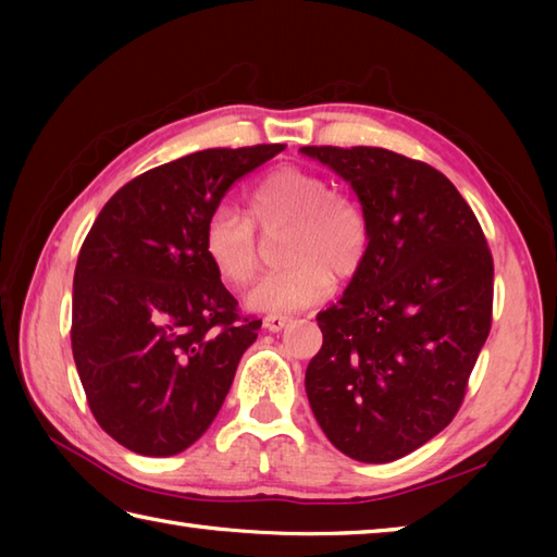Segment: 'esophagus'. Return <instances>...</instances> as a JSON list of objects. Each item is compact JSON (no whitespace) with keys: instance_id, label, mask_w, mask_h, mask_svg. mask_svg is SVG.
<instances>
[{"instance_id":"esophagus-1","label":"esophagus","mask_w":557,"mask_h":557,"mask_svg":"<svg viewBox=\"0 0 557 557\" xmlns=\"http://www.w3.org/2000/svg\"><path fill=\"white\" fill-rule=\"evenodd\" d=\"M292 323L289 315H265L263 318V325L270 330V333H280V330H285Z\"/></svg>"}]
</instances>
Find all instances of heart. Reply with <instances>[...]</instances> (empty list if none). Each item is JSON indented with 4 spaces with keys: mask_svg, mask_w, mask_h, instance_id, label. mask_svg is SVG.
<instances>
[{
    "mask_svg": "<svg viewBox=\"0 0 557 557\" xmlns=\"http://www.w3.org/2000/svg\"><path fill=\"white\" fill-rule=\"evenodd\" d=\"M248 221L232 206L210 212L203 251L227 285L242 287L258 268L256 222L263 232L287 227L282 236V270L260 277L246 294L258 313L282 315L323 301L333 292V275L351 277L369 251V224L361 208L333 191L321 172L285 164L260 180L246 198Z\"/></svg>",
    "mask_w": 557,
    "mask_h": 557,
    "instance_id": "b5f03b06",
    "label": "heart"
}]
</instances>
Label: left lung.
<instances>
[{
	"label": "left lung",
	"instance_id": "1",
	"mask_svg": "<svg viewBox=\"0 0 557 557\" xmlns=\"http://www.w3.org/2000/svg\"><path fill=\"white\" fill-rule=\"evenodd\" d=\"M357 194L369 251L306 369L313 417L339 453L385 465L455 419L491 333L493 258L455 184L385 148L306 146Z\"/></svg>",
	"mask_w": 557,
	"mask_h": 557
}]
</instances>
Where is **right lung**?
Wrapping results in <instances>:
<instances>
[{"label":"right lung","mask_w":557,"mask_h":557,"mask_svg":"<svg viewBox=\"0 0 557 557\" xmlns=\"http://www.w3.org/2000/svg\"><path fill=\"white\" fill-rule=\"evenodd\" d=\"M285 146L210 148L136 176L81 246L71 349L92 417L146 457L191 447L218 417L260 321L236 313L203 251L210 212Z\"/></svg>","instance_id":"obj_1"}]
</instances>
